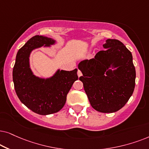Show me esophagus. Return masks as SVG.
Wrapping results in <instances>:
<instances>
[{"label": "esophagus", "mask_w": 149, "mask_h": 149, "mask_svg": "<svg viewBox=\"0 0 149 149\" xmlns=\"http://www.w3.org/2000/svg\"><path fill=\"white\" fill-rule=\"evenodd\" d=\"M78 73V77H80V76H82V71H81L80 70H78V73Z\"/></svg>", "instance_id": "obj_1"}]
</instances>
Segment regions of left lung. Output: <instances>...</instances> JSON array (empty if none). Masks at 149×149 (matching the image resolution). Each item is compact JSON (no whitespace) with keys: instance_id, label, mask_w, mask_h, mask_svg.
Returning a JSON list of instances; mask_svg holds the SVG:
<instances>
[{"instance_id":"left-lung-1","label":"left lung","mask_w":149,"mask_h":149,"mask_svg":"<svg viewBox=\"0 0 149 149\" xmlns=\"http://www.w3.org/2000/svg\"><path fill=\"white\" fill-rule=\"evenodd\" d=\"M95 58L78 64L91 106L98 112L112 113L128 102L135 88L136 69L131 52L117 39H108Z\"/></svg>"}]
</instances>
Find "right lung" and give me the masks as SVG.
I'll list each match as a JSON object with an SVG mask.
<instances>
[{
	"instance_id": "1",
	"label": "right lung",
	"mask_w": 149,
	"mask_h": 149,
	"mask_svg": "<svg viewBox=\"0 0 149 149\" xmlns=\"http://www.w3.org/2000/svg\"><path fill=\"white\" fill-rule=\"evenodd\" d=\"M54 39L35 35L17 52L13 69V81L15 93L23 104L37 114L47 115L58 112L65 106L67 95L78 79V69H58L48 78L35 76L30 67L29 57L33 49L50 47Z\"/></svg>"
}]
</instances>
